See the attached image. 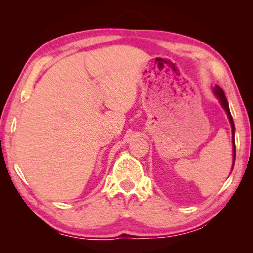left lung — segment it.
<instances>
[{"instance_id":"8db88e82","label":"left lung","mask_w":253,"mask_h":253,"mask_svg":"<svg viewBox=\"0 0 253 253\" xmlns=\"http://www.w3.org/2000/svg\"><path fill=\"white\" fill-rule=\"evenodd\" d=\"M213 92L215 97L219 99L220 104L222 106V108L225 110L226 115H228V118L230 121L231 124V128H232V143H233V162H232V169L231 170L233 169V166H234V161H235V144H234V131H235V127H234V123H233V118L231 116V113H230V108H229V104H228V100H226L225 95L222 89L219 87V85H215V87H213Z\"/></svg>"}]
</instances>
